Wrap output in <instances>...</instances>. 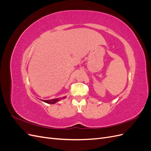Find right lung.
<instances>
[{"label":"right lung","instance_id":"right-lung-1","mask_svg":"<svg viewBox=\"0 0 151 151\" xmlns=\"http://www.w3.org/2000/svg\"><path fill=\"white\" fill-rule=\"evenodd\" d=\"M65 98V97L64 98H60V99H48V100H43V101L47 103H50V104H54L57 103V101H60V100L61 99H64Z\"/></svg>","mask_w":151,"mask_h":151}]
</instances>
